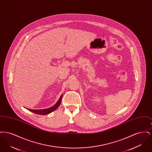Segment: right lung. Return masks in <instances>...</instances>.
Masks as SVG:
<instances>
[{
  "label": "right lung",
  "mask_w": 152,
  "mask_h": 152,
  "mask_svg": "<svg viewBox=\"0 0 152 152\" xmlns=\"http://www.w3.org/2000/svg\"><path fill=\"white\" fill-rule=\"evenodd\" d=\"M62 96H63V94L61 95L60 97L59 98V100H58V102H56V104L53 105V107H51L50 108L47 109H27L28 110L34 113H36V114H38V115H48L49 113H51L52 112L55 110L56 109L58 108V106L60 105V103H61V101L62 100Z\"/></svg>",
  "instance_id": "1"
}]
</instances>
